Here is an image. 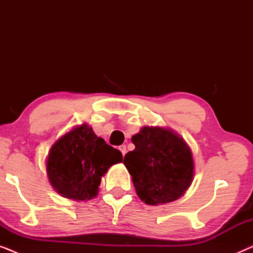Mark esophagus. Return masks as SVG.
Returning a JSON list of instances; mask_svg holds the SVG:
<instances>
[{
	"label": "esophagus",
	"mask_w": 253,
	"mask_h": 253,
	"mask_svg": "<svg viewBox=\"0 0 253 253\" xmlns=\"http://www.w3.org/2000/svg\"><path fill=\"white\" fill-rule=\"evenodd\" d=\"M119 150L122 152V155L124 157V155H126V145H121V146L119 147Z\"/></svg>",
	"instance_id": "34e87169"
}]
</instances>
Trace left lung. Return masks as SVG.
<instances>
[{"instance_id": "obj_1", "label": "left lung", "mask_w": 253, "mask_h": 253, "mask_svg": "<svg viewBox=\"0 0 253 253\" xmlns=\"http://www.w3.org/2000/svg\"><path fill=\"white\" fill-rule=\"evenodd\" d=\"M131 141L136 147L123 164L137 196L153 206L181 198L195 177L193 155L185 140L169 127L145 126Z\"/></svg>"}]
</instances>
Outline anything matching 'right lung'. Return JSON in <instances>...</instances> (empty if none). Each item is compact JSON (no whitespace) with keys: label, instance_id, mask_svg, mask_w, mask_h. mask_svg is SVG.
<instances>
[{"label":"right lung","instance_id":"add662e5","mask_svg":"<svg viewBox=\"0 0 253 253\" xmlns=\"http://www.w3.org/2000/svg\"><path fill=\"white\" fill-rule=\"evenodd\" d=\"M122 153L98 137L87 123L72 127L50 147L48 181L64 198L86 202L98 196L102 176L122 162Z\"/></svg>","mask_w":253,"mask_h":253}]
</instances>
